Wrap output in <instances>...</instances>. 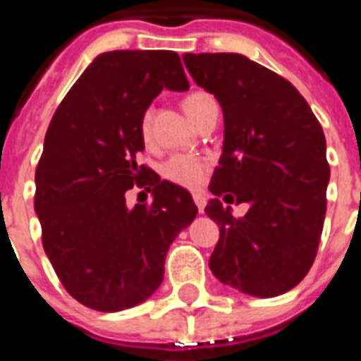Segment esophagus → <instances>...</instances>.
<instances>
[{"label": "esophagus", "instance_id": "obj_1", "mask_svg": "<svg viewBox=\"0 0 361 361\" xmlns=\"http://www.w3.org/2000/svg\"><path fill=\"white\" fill-rule=\"evenodd\" d=\"M192 198H195V204H197V208L200 214H204V208H206V197H204L202 192H195L192 195Z\"/></svg>", "mask_w": 361, "mask_h": 361}]
</instances>
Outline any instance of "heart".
I'll return each instance as SVG.
<instances>
[{
	"label": "heart",
	"instance_id": "obj_1",
	"mask_svg": "<svg viewBox=\"0 0 361 361\" xmlns=\"http://www.w3.org/2000/svg\"><path fill=\"white\" fill-rule=\"evenodd\" d=\"M209 101H214V99L209 97V95H206V93H191V95H187V97L183 99V110H185L187 116L195 121L197 120V116L200 114V110H202ZM140 133L144 140L149 138V133H152V114H149V112H146L144 118H142ZM206 172H208V164H206V161L200 157H195V155H187V153H176V155L166 159L163 164L164 178L183 187H198L204 181V178H206Z\"/></svg>",
	"mask_w": 361,
	"mask_h": 361
}]
</instances>
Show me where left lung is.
Masks as SVG:
<instances>
[{
	"label": "left lung",
	"mask_w": 361,
	"mask_h": 361,
	"mask_svg": "<svg viewBox=\"0 0 361 361\" xmlns=\"http://www.w3.org/2000/svg\"><path fill=\"white\" fill-rule=\"evenodd\" d=\"M192 80L215 95L225 140L209 191L249 204L241 219L219 198L212 274L243 294L274 298L307 275L326 217L330 166L319 120L296 87L241 54H183Z\"/></svg>",
	"instance_id": "obj_1"
}]
</instances>
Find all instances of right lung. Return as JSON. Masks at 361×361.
I'll use <instances>...</instances> for the list:
<instances>
[{
	"mask_svg": "<svg viewBox=\"0 0 361 361\" xmlns=\"http://www.w3.org/2000/svg\"><path fill=\"white\" fill-rule=\"evenodd\" d=\"M163 90H189L172 50L99 54L44 136L35 172L42 247L65 290L104 313L157 290L170 243L198 214L189 191L136 164L142 118ZM135 183L154 187L152 204L126 206Z\"/></svg>",
	"mask_w": 361,
	"mask_h": 361,
	"instance_id": "add662e5",
	"label": "right lung"
}]
</instances>
